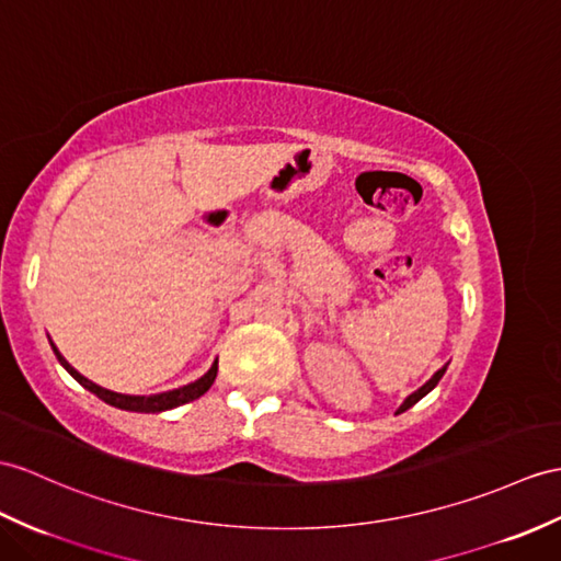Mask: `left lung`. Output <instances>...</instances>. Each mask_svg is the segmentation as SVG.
Masks as SVG:
<instances>
[{
	"instance_id": "1",
	"label": "left lung",
	"mask_w": 561,
	"mask_h": 561,
	"mask_svg": "<svg viewBox=\"0 0 561 561\" xmlns=\"http://www.w3.org/2000/svg\"><path fill=\"white\" fill-rule=\"evenodd\" d=\"M445 371H447V364H445L443 368H438V371H435V374H433V378L428 380V383H423V386H421V388H419L416 392H412V394H409V398H407V400H404V402L400 404V409H398V414L407 412V409H409V407H414V404H416V402H419L421 398H426V394H428V392H431V390H433L435 386H438V380L443 378V374H445Z\"/></svg>"
}]
</instances>
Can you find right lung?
<instances>
[{
  "label": "right lung",
  "mask_w": 561,
  "mask_h": 561,
  "mask_svg": "<svg viewBox=\"0 0 561 561\" xmlns=\"http://www.w3.org/2000/svg\"><path fill=\"white\" fill-rule=\"evenodd\" d=\"M49 345H51L54 354H57L59 364L66 368L68 374H71V376L78 380L80 386L98 394V398L104 400L106 404L118 407V409H126V412L159 414V412H167V409H173V407H181V404L193 402V400L202 398V394L211 388L214 378H216V371H218V362H214L207 374H204L202 378H197L195 383H187V386H183V388H175V390H169V392H159V394H121V392L106 390V388H102V386H98V383H92V380H88L85 376H80V374L76 371V368L61 357V352L57 350V345H54V343H49Z\"/></svg>",
  "instance_id": "1"
}]
</instances>
